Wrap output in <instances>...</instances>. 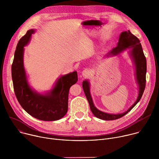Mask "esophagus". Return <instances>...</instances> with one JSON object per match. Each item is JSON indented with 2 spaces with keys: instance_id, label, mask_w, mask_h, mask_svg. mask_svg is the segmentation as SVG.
<instances>
[{
  "instance_id": "1",
  "label": "esophagus",
  "mask_w": 159,
  "mask_h": 159,
  "mask_svg": "<svg viewBox=\"0 0 159 159\" xmlns=\"http://www.w3.org/2000/svg\"><path fill=\"white\" fill-rule=\"evenodd\" d=\"M90 74H91V73H90V70L89 69H85L82 72V75L84 77H88L90 75Z\"/></svg>"
}]
</instances>
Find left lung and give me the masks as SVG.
I'll use <instances>...</instances> for the list:
<instances>
[{
	"mask_svg": "<svg viewBox=\"0 0 159 159\" xmlns=\"http://www.w3.org/2000/svg\"><path fill=\"white\" fill-rule=\"evenodd\" d=\"M131 48L130 54L133 59L136 66V75H137V82L139 85V94L138 98L133 106L128 109V110L121 114L118 115H111L107 113L102 112L98 110L94 105L91 96L90 94V88L89 82L84 80L82 82V87L85 95L89 102L90 110H91L93 115L101 120H115L120 118L126 115L130 111L140 100L146 85V72H147V60L145 56L143 53L142 44L140 42L139 39L133 34L129 30L127 31L122 32L119 37V42L118 43L117 47L113 48L109 53L112 55H116L119 53L125 50L126 48Z\"/></svg>",
	"mask_w": 159,
	"mask_h": 159,
	"instance_id": "obj_1",
	"label": "left lung"
}]
</instances>
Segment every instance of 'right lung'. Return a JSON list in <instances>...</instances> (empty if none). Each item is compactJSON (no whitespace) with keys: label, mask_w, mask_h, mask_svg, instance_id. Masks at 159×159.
<instances>
[{"label":"right lung","mask_w":159,"mask_h":159,"mask_svg":"<svg viewBox=\"0 0 159 159\" xmlns=\"http://www.w3.org/2000/svg\"><path fill=\"white\" fill-rule=\"evenodd\" d=\"M33 30H28L19 41L12 64V79L16 98L28 114L43 121H55L63 118L68 111L70 87L78 80L77 72L61 76L50 93L38 94L28 85L23 65L24 47L28 44Z\"/></svg>","instance_id":"1"}]
</instances>
